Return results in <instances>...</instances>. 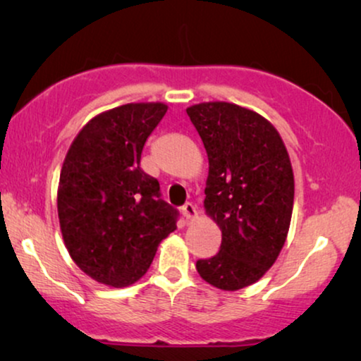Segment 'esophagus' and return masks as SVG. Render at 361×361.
<instances>
[{
	"label": "esophagus",
	"mask_w": 361,
	"mask_h": 361,
	"mask_svg": "<svg viewBox=\"0 0 361 361\" xmlns=\"http://www.w3.org/2000/svg\"><path fill=\"white\" fill-rule=\"evenodd\" d=\"M180 212H182V215L185 216V220L189 221V220H192L194 219V216L197 215V210H195V205L192 204V202H185L184 205H182V209H180Z\"/></svg>",
	"instance_id": "obj_1"
}]
</instances>
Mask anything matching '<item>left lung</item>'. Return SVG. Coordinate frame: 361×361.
Listing matches in <instances>:
<instances>
[{
  "mask_svg": "<svg viewBox=\"0 0 361 361\" xmlns=\"http://www.w3.org/2000/svg\"><path fill=\"white\" fill-rule=\"evenodd\" d=\"M209 156L205 210L221 230L219 253L195 268L224 290L253 284L278 258L288 236L294 176L279 133L233 103L187 108Z\"/></svg>",
  "mask_w": 361,
  "mask_h": 361,
  "instance_id": "8db88e82",
  "label": "left lung"
}]
</instances>
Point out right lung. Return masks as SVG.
Returning <instances> with one entry per match:
<instances>
[{"label": "right lung", "mask_w": 361, "mask_h": 361, "mask_svg": "<svg viewBox=\"0 0 361 361\" xmlns=\"http://www.w3.org/2000/svg\"><path fill=\"white\" fill-rule=\"evenodd\" d=\"M166 111L162 103H128L102 113L83 126L63 161L62 236L75 264L98 283H135L176 230L179 210L140 167L145 142Z\"/></svg>", "instance_id": "obj_1"}]
</instances>
